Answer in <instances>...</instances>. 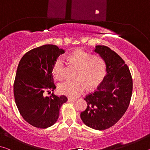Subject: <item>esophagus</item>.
<instances>
[{
    "label": "esophagus",
    "instance_id": "34e87169",
    "mask_svg": "<svg viewBox=\"0 0 150 150\" xmlns=\"http://www.w3.org/2000/svg\"><path fill=\"white\" fill-rule=\"evenodd\" d=\"M67 101L69 103H73V102H75V100L74 99H72V98H68V100Z\"/></svg>",
    "mask_w": 150,
    "mask_h": 150
}]
</instances>
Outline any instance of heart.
<instances>
[{
	"label": "heart",
	"mask_w": 150,
	"mask_h": 150,
	"mask_svg": "<svg viewBox=\"0 0 150 150\" xmlns=\"http://www.w3.org/2000/svg\"><path fill=\"white\" fill-rule=\"evenodd\" d=\"M73 63L78 67L75 78L77 79L66 81L59 85L60 93L71 98L80 96L86 87L88 89L95 88L102 82L106 75V64L102 58L77 50L69 55ZM65 62L62 56L58 57L53 65L52 73L57 79L63 77Z\"/></svg>",
	"instance_id": "obj_1"
}]
</instances>
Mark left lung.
<instances>
[{
    "instance_id": "1",
    "label": "left lung",
    "mask_w": 150,
    "mask_h": 150,
    "mask_svg": "<svg viewBox=\"0 0 150 150\" xmlns=\"http://www.w3.org/2000/svg\"><path fill=\"white\" fill-rule=\"evenodd\" d=\"M94 52L105 61L106 74L93 93L85 98L87 107L81 113L86 126L103 130L117 122L126 112L132 93V79L124 60L105 45H96Z\"/></svg>"
}]
</instances>
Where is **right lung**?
I'll return each instance as SVG.
<instances>
[{"instance_id": "add662e5", "label": "right lung", "mask_w": 150, "mask_h": 150, "mask_svg": "<svg viewBox=\"0 0 150 150\" xmlns=\"http://www.w3.org/2000/svg\"><path fill=\"white\" fill-rule=\"evenodd\" d=\"M65 53L55 45H44L29 51L20 59L14 84L15 102L20 115L30 125L46 128L56 122L59 110L67 98L64 95L45 96L56 87L53 65Z\"/></svg>"}]
</instances>
